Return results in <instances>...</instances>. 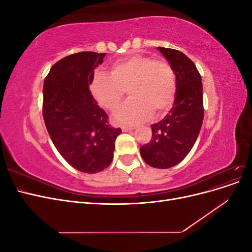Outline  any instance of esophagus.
<instances>
[{
  "mask_svg": "<svg viewBox=\"0 0 252 252\" xmlns=\"http://www.w3.org/2000/svg\"><path fill=\"white\" fill-rule=\"evenodd\" d=\"M133 127H131V126H123L122 127V131L123 132H127V131H130V130H133Z\"/></svg>",
  "mask_w": 252,
  "mask_h": 252,
  "instance_id": "esophagus-1",
  "label": "esophagus"
}]
</instances>
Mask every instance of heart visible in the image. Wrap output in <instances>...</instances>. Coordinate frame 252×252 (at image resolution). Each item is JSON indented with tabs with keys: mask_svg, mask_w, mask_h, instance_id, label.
<instances>
[{
	"mask_svg": "<svg viewBox=\"0 0 252 252\" xmlns=\"http://www.w3.org/2000/svg\"><path fill=\"white\" fill-rule=\"evenodd\" d=\"M177 77L172 66L144 55L118 60L111 65L110 74L96 71L90 84L91 94L103 108L117 110L125 90L130 98L116 113L122 124H138L152 113L162 116L168 111L177 94Z\"/></svg>",
	"mask_w": 252,
	"mask_h": 252,
	"instance_id": "1",
	"label": "heart"
}]
</instances>
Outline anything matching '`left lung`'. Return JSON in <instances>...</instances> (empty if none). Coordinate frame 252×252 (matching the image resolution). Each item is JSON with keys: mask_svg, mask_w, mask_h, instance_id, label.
Listing matches in <instances>:
<instances>
[{"mask_svg": "<svg viewBox=\"0 0 252 252\" xmlns=\"http://www.w3.org/2000/svg\"><path fill=\"white\" fill-rule=\"evenodd\" d=\"M177 77V94L168 114L151 125L152 138L140 148L143 159L155 168L173 167L189 154L204 119L203 85L194 63L184 53L158 47Z\"/></svg>", "mask_w": 252, "mask_h": 252, "instance_id": "8db88e82", "label": "left lung"}]
</instances>
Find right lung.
<instances>
[{"label":"right lung","instance_id":"add662e5","mask_svg":"<svg viewBox=\"0 0 252 252\" xmlns=\"http://www.w3.org/2000/svg\"><path fill=\"white\" fill-rule=\"evenodd\" d=\"M105 55L83 51L65 57L44 81L43 118L51 141L68 164L86 173L107 168L122 132L109 125L89 90Z\"/></svg>","mask_w":252,"mask_h":252}]
</instances>
